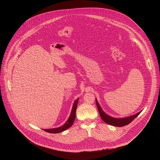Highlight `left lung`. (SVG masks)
Returning a JSON list of instances; mask_svg holds the SVG:
<instances>
[{"label":"left lung","mask_w":160,"mask_h":160,"mask_svg":"<svg viewBox=\"0 0 160 160\" xmlns=\"http://www.w3.org/2000/svg\"><path fill=\"white\" fill-rule=\"evenodd\" d=\"M95 101H96L97 107L98 108L99 113H100V115L102 120L107 124H110L112 126H117V127H122V126L128 125V124L131 122L136 117H137L138 115L140 114L142 111V110L136 114H133L132 116H127V117L122 118H114L111 116H109L108 114L105 113L103 111V110L102 109V108H101L100 105H99L97 99H95Z\"/></svg>","instance_id":"obj_1"}]
</instances>
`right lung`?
I'll use <instances>...</instances> for the list:
<instances>
[{
  "label": "right lung",
  "instance_id": "add662e5",
  "mask_svg": "<svg viewBox=\"0 0 160 160\" xmlns=\"http://www.w3.org/2000/svg\"><path fill=\"white\" fill-rule=\"evenodd\" d=\"M78 100H79V98H77L72 105V108L71 110V114L69 115V117L68 119V120L67 121V122L62 125L60 127L57 128H52V129H44V131H45L49 133H52V134H57V133H59V132H62L67 129H68L73 124L75 118H76V108H77V105L78 103Z\"/></svg>",
  "mask_w": 160,
  "mask_h": 160
}]
</instances>
